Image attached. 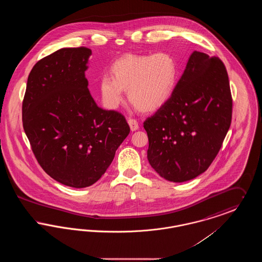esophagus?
Returning <instances> with one entry per match:
<instances>
[{
	"mask_svg": "<svg viewBox=\"0 0 262 262\" xmlns=\"http://www.w3.org/2000/svg\"><path fill=\"white\" fill-rule=\"evenodd\" d=\"M127 122H128V125L130 126V129H132L133 132H135V130L138 129L139 125H138V123H137V121L136 119H132V118H129V119L127 120Z\"/></svg>",
	"mask_w": 262,
	"mask_h": 262,
	"instance_id": "esophagus-1",
	"label": "esophagus"
}]
</instances>
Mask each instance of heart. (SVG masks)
Segmentation results:
<instances>
[{
  "instance_id": "obj_1",
  "label": "heart",
  "mask_w": 262,
  "mask_h": 262,
  "mask_svg": "<svg viewBox=\"0 0 262 262\" xmlns=\"http://www.w3.org/2000/svg\"><path fill=\"white\" fill-rule=\"evenodd\" d=\"M112 75H103L99 91L103 104L116 109L127 90L129 101L144 112H153L170 99L178 82L180 69L168 53L134 55L118 59L111 66Z\"/></svg>"
}]
</instances>
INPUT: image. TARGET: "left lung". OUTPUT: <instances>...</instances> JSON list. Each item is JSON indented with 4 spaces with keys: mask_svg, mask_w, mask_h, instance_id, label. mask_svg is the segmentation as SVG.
<instances>
[{
    "mask_svg": "<svg viewBox=\"0 0 262 262\" xmlns=\"http://www.w3.org/2000/svg\"><path fill=\"white\" fill-rule=\"evenodd\" d=\"M232 109L224 62L194 51L170 99L143 123L151 167L174 183L205 172L222 146Z\"/></svg>",
    "mask_w": 262,
    "mask_h": 262,
    "instance_id": "left-lung-1",
    "label": "left lung"
}]
</instances>
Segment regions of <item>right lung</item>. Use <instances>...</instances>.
Segmentation results:
<instances>
[{
  "mask_svg": "<svg viewBox=\"0 0 262 262\" xmlns=\"http://www.w3.org/2000/svg\"><path fill=\"white\" fill-rule=\"evenodd\" d=\"M91 50L62 48L38 61L28 75L23 125L42 169L69 187H89L112 163L129 134L125 116L99 108L85 77Z\"/></svg>",
  "mask_w": 262,
  "mask_h": 262,
  "instance_id": "1",
  "label": "right lung"
}]
</instances>
